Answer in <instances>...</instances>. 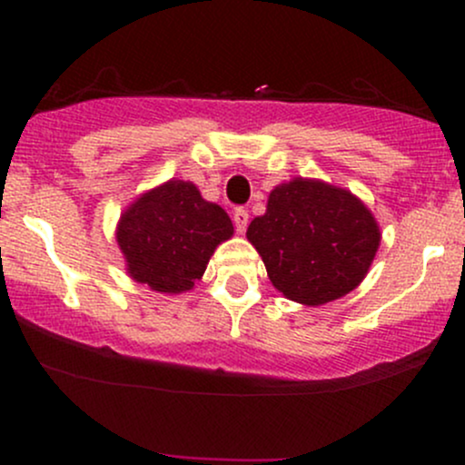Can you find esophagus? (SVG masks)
Wrapping results in <instances>:
<instances>
[{"label":"esophagus","instance_id":"1","mask_svg":"<svg viewBox=\"0 0 465 465\" xmlns=\"http://www.w3.org/2000/svg\"><path fill=\"white\" fill-rule=\"evenodd\" d=\"M232 218H233V225H236L238 233L247 232V225H249V212L247 210H242V207H240V210L233 212Z\"/></svg>","mask_w":465,"mask_h":465}]
</instances>
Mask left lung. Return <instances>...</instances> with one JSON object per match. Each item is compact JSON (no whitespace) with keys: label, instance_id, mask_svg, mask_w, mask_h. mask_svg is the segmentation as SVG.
<instances>
[{"label":"left lung","instance_id":"1","mask_svg":"<svg viewBox=\"0 0 465 465\" xmlns=\"http://www.w3.org/2000/svg\"><path fill=\"white\" fill-rule=\"evenodd\" d=\"M247 238L282 295L322 306L365 280L381 229L350 190L295 177L271 192L264 216L251 221Z\"/></svg>","mask_w":465,"mask_h":465}]
</instances>
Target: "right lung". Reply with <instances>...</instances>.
Masks as SVG:
<instances>
[{
	"label": "right lung",
	"mask_w": 465,
	"mask_h": 465,
	"mask_svg": "<svg viewBox=\"0 0 465 465\" xmlns=\"http://www.w3.org/2000/svg\"><path fill=\"white\" fill-rule=\"evenodd\" d=\"M232 236L227 212L203 199L194 183L181 179L137 196L115 229L133 280L170 295L192 291L218 244Z\"/></svg>",
	"instance_id": "1"
}]
</instances>
